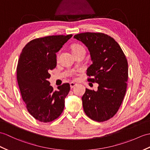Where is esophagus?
I'll use <instances>...</instances> for the list:
<instances>
[{"mask_svg": "<svg viewBox=\"0 0 150 150\" xmlns=\"http://www.w3.org/2000/svg\"><path fill=\"white\" fill-rule=\"evenodd\" d=\"M69 84H70V88H71V89L74 88L75 86H76V83H74V82H70V83H69Z\"/></svg>", "mask_w": 150, "mask_h": 150, "instance_id": "1", "label": "esophagus"}]
</instances>
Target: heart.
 Listing matches in <instances>:
<instances>
[{"instance_id":"b5f03b06","label":"heart","mask_w":150,"mask_h":150,"mask_svg":"<svg viewBox=\"0 0 150 150\" xmlns=\"http://www.w3.org/2000/svg\"><path fill=\"white\" fill-rule=\"evenodd\" d=\"M80 49H84V48H83L82 46H81V45H75L72 47V51L77 50ZM57 57H58V55H57Z\"/></svg>"}]
</instances>
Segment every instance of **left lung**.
I'll return each instance as SVG.
<instances>
[{
  "mask_svg": "<svg viewBox=\"0 0 150 150\" xmlns=\"http://www.w3.org/2000/svg\"><path fill=\"white\" fill-rule=\"evenodd\" d=\"M74 38L89 51L93 63L87 69V75L91 76L88 81L98 83L96 91L86 89L82 97L83 110L94 121H107L116 114L126 93L127 58L119 44L107 34L84 33Z\"/></svg>",
  "mask_w": 150,
  "mask_h": 150,
  "instance_id": "obj_1",
  "label": "left lung"
}]
</instances>
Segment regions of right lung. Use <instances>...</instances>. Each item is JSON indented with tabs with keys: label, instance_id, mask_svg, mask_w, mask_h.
<instances>
[{
	"label": "right lung",
	"instance_id": "1",
	"mask_svg": "<svg viewBox=\"0 0 150 150\" xmlns=\"http://www.w3.org/2000/svg\"><path fill=\"white\" fill-rule=\"evenodd\" d=\"M72 37L50 36L29 41L22 51L16 69L17 81L27 109L41 122L47 123L60 116L70 86L65 83L54 91L48 79L57 65L56 53Z\"/></svg>",
	"mask_w": 150,
	"mask_h": 150
}]
</instances>
